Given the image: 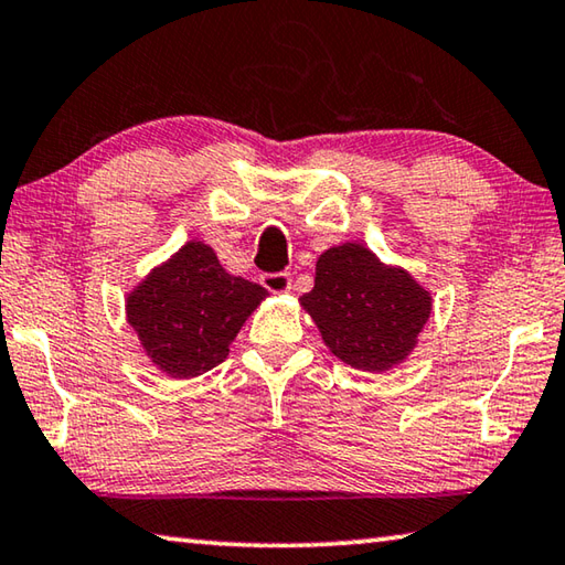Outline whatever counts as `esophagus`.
<instances>
[{
  "label": "esophagus",
  "instance_id": "esophagus-1",
  "mask_svg": "<svg viewBox=\"0 0 565 565\" xmlns=\"http://www.w3.org/2000/svg\"><path fill=\"white\" fill-rule=\"evenodd\" d=\"M260 282L270 292H288L292 288V275L290 273H265Z\"/></svg>",
  "mask_w": 565,
  "mask_h": 565
}]
</instances>
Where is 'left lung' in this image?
I'll use <instances>...</instances> for the list:
<instances>
[{
	"label": "left lung",
	"instance_id": "obj_1",
	"mask_svg": "<svg viewBox=\"0 0 565 565\" xmlns=\"http://www.w3.org/2000/svg\"><path fill=\"white\" fill-rule=\"evenodd\" d=\"M300 302L334 358L364 372L407 360L431 312L429 292L409 273L382 265L358 243L320 255L315 288Z\"/></svg>",
	"mask_w": 565,
	"mask_h": 565
}]
</instances>
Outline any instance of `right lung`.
<instances>
[{
	"label": "right lung",
	"instance_id": "add662e5",
	"mask_svg": "<svg viewBox=\"0 0 565 565\" xmlns=\"http://www.w3.org/2000/svg\"><path fill=\"white\" fill-rule=\"evenodd\" d=\"M267 290L223 270L213 247L188 243L128 295L126 315L148 358L166 374L191 380L227 358Z\"/></svg>",
	"mask_w": 565,
	"mask_h": 565
}]
</instances>
